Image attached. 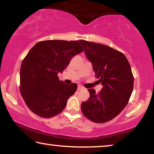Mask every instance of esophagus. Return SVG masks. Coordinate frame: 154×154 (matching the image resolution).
I'll return each mask as SVG.
<instances>
[{"mask_svg":"<svg viewBox=\"0 0 154 154\" xmlns=\"http://www.w3.org/2000/svg\"><path fill=\"white\" fill-rule=\"evenodd\" d=\"M83 88L82 87L81 85L78 86V90H83Z\"/></svg>","mask_w":154,"mask_h":154,"instance_id":"34e87169","label":"esophagus"}]
</instances>
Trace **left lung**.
Listing matches in <instances>:
<instances>
[{"label":"left lung","instance_id":"1","mask_svg":"<svg viewBox=\"0 0 154 154\" xmlns=\"http://www.w3.org/2000/svg\"><path fill=\"white\" fill-rule=\"evenodd\" d=\"M81 43L103 85L98 94L88 89L90 98L82 102L81 111L92 122L106 123L116 117L129 102L134 85L131 67L122 52L109 46L87 41Z\"/></svg>","mask_w":154,"mask_h":154}]
</instances>
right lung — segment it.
I'll return each mask as SVG.
<instances>
[{
	"label": "right lung",
	"instance_id": "add662e5",
	"mask_svg": "<svg viewBox=\"0 0 154 154\" xmlns=\"http://www.w3.org/2000/svg\"><path fill=\"white\" fill-rule=\"evenodd\" d=\"M83 51L77 41L62 40L41 41L31 48L21 65L20 92L33 113L50 118L62 112L78 86L64 83L57 74Z\"/></svg>",
	"mask_w": 154,
	"mask_h": 154
}]
</instances>
